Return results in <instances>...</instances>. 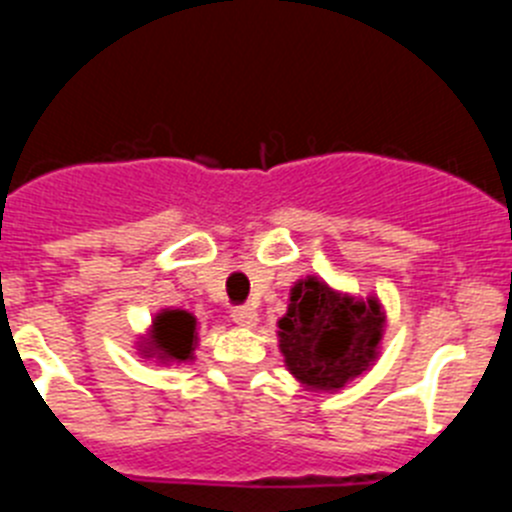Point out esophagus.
<instances>
[{"label":"esophagus","mask_w":512,"mask_h":512,"mask_svg":"<svg viewBox=\"0 0 512 512\" xmlns=\"http://www.w3.org/2000/svg\"><path fill=\"white\" fill-rule=\"evenodd\" d=\"M230 318L235 320V325H241V328H253V325H256V320H259V312H256V307H251V305H238V307H233Z\"/></svg>","instance_id":"34e87169"}]
</instances>
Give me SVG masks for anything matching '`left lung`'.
Here are the masks:
<instances>
[{"mask_svg":"<svg viewBox=\"0 0 512 512\" xmlns=\"http://www.w3.org/2000/svg\"><path fill=\"white\" fill-rule=\"evenodd\" d=\"M384 312L377 297L366 302L307 277L289 292L287 315L279 320L284 364L307 390L336 392L377 359Z\"/></svg>","mask_w":512,"mask_h":512,"instance_id":"left-lung-1","label":"left lung"}]
</instances>
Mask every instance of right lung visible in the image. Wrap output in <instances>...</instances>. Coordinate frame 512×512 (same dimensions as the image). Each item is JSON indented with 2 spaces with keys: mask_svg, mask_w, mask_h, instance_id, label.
Wrapping results in <instances>:
<instances>
[{
  "mask_svg": "<svg viewBox=\"0 0 512 512\" xmlns=\"http://www.w3.org/2000/svg\"><path fill=\"white\" fill-rule=\"evenodd\" d=\"M197 346V318L187 310H164L153 320V348L161 361H189ZM151 354V351H146Z\"/></svg>",
  "mask_w": 512,
  "mask_h": 512,
  "instance_id": "1",
  "label": "right lung"
}]
</instances>
